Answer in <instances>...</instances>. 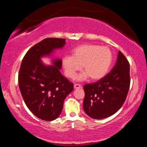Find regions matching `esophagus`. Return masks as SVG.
<instances>
[{"label": "esophagus", "instance_id": "1", "mask_svg": "<svg viewBox=\"0 0 147 147\" xmlns=\"http://www.w3.org/2000/svg\"><path fill=\"white\" fill-rule=\"evenodd\" d=\"M80 88H81L80 84H74V89H79Z\"/></svg>", "mask_w": 147, "mask_h": 147}]
</instances>
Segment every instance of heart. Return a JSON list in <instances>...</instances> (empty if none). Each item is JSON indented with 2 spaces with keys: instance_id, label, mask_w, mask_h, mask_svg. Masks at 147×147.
Instances as JSON below:
<instances>
[{
  "instance_id": "b5f03b06",
  "label": "heart",
  "mask_w": 147,
  "mask_h": 147,
  "mask_svg": "<svg viewBox=\"0 0 147 147\" xmlns=\"http://www.w3.org/2000/svg\"><path fill=\"white\" fill-rule=\"evenodd\" d=\"M112 59V53L108 47L84 44L74 48L72 56H64L61 64L65 74L69 78H73L82 67L84 71L77 76L78 80H84L89 76L92 80H99L108 73Z\"/></svg>"
}]
</instances>
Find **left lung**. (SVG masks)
Here are the masks:
<instances>
[{"mask_svg": "<svg viewBox=\"0 0 147 147\" xmlns=\"http://www.w3.org/2000/svg\"><path fill=\"white\" fill-rule=\"evenodd\" d=\"M130 64L121 51L116 63L108 74L95 83L84 86L85 113L94 119L113 115L123 106L130 88Z\"/></svg>", "mask_w": 147, "mask_h": 147, "instance_id": "obj_1", "label": "left lung"}]
</instances>
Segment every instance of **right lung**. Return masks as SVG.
<instances>
[{"instance_id":"right-lung-1","label":"right lung","mask_w":147,"mask_h":147,"mask_svg":"<svg viewBox=\"0 0 147 147\" xmlns=\"http://www.w3.org/2000/svg\"><path fill=\"white\" fill-rule=\"evenodd\" d=\"M65 39L46 38L28 50L19 69L20 91L30 111L43 121L55 120L61 114L64 100L73 90V84L61 74V59L52 58L51 65L43 57H52L65 45Z\"/></svg>"}]
</instances>
